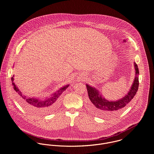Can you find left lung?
<instances>
[{"label":"left lung","mask_w":154,"mask_h":154,"mask_svg":"<svg viewBox=\"0 0 154 154\" xmlns=\"http://www.w3.org/2000/svg\"><path fill=\"white\" fill-rule=\"evenodd\" d=\"M135 76L131 87L128 93L117 100H108L100 92L97 88L86 84L89 102L88 109L98 117L110 116L119 112L131 101L136 94L139 87V69L134 62Z\"/></svg>","instance_id":"obj_1"}]
</instances>
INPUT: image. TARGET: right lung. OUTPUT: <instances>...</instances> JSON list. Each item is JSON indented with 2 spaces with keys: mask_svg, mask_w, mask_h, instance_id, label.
Instances as JSON below:
<instances>
[{
  "mask_svg": "<svg viewBox=\"0 0 154 154\" xmlns=\"http://www.w3.org/2000/svg\"><path fill=\"white\" fill-rule=\"evenodd\" d=\"M14 75L11 78L12 83L14 90L17 92V97L18 101L22 106L28 111L37 114H46L54 110L59 104V97L69 86V84H67L62 87L53 94H51L50 97L45 98L30 97L23 95L20 91L19 88L14 82Z\"/></svg>",
  "mask_w": 154,
  "mask_h": 154,
  "instance_id": "add662e5",
  "label": "right lung"
}]
</instances>
